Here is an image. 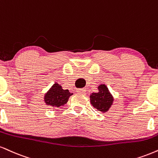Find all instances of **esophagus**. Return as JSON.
<instances>
[{
    "instance_id": "esophagus-1",
    "label": "esophagus",
    "mask_w": 158,
    "mask_h": 158,
    "mask_svg": "<svg viewBox=\"0 0 158 158\" xmlns=\"http://www.w3.org/2000/svg\"><path fill=\"white\" fill-rule=\"evenodd\" d=\"M77 92H78L80 94H85V92H86V90H85V88H79V89H77Z\"/></svg>"
}]
</instances>
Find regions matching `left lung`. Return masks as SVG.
<instances>
[{
    "label": "left lung",
    "instance_id": "8db88e82",
    "mask_svg": "<svg viewBox=\"0 0 158 158\" xmlns=\"http://www.w3.org/2000/svg\"><path fill=\"white\" fill-rule=\"evenodd\" d=\"M98 88V93H93L90 95L91 104L98 111L107 112L113 103V98L104 85H99Z\"/></svg>",
    "mask_w": 158,
    "mask_h": 158
}]
</instances>
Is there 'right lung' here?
Returning a JSON list of instances; mask_svg holds the SVG:
<instances>
[{
    "label": "right lung",
    "instance_id": "right-lung-1",
    "mask_svg": "<svg viewBox=\"0 0 158 158\" xmlns=\"http://www.w3.org/2000/svg\"><path fill=\"white\" fill-rule=\"evenodd\" d=\"M73 94L68 90H63L59 84H54L45 94V102L54 107H60L68 102V98Z\"/></svg>",
    "mask_w": 158,
    "mask_h": 158
}]
</instances>
